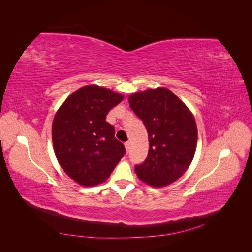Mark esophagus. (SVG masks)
I'll return each mask as SVG.
<instances>
[{
  "mask_svg": "<svg viewBox=\"0 0 252 252\" xmlns=\"http://www.w3.org/2000/svg\"><path fill=\"white\" fill-rule=\"evenodd\" d=\"M125 148H126L127 151H128L129 149H130V142H126V143H125Z\"/></svg>",
  "mask_w": 252,
  "mask_h": 252,
  "instance_id": "esophagus-1",
  "label": "esophagus"
}]
</instances>
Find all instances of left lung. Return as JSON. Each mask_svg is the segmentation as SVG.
Returning <instances> with one entry per match:
<instances>
[{"label":"left lung","instance_id":"obj_1","mask_svg":"<svg viewBox=\"0 0 252 252\" xmlns=\"http://www.w3.org/2000/svg\"><path fill=\"white\" fill-rule=\"evenodd\" d=\"M128 102L143 121L149 141L147 158L134 171L151 187L168 186L187 171L193 159L197 143L193 114L166 87L135 91Z\"/></svg>","mask_w":252,"mask_h":252}]
</instances>
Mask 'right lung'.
<instances>
[{"label": "right lung", "mask_w": 252, "mask_h": 252, "mask_svg": "<svg viewBox=\"0 0 252 252\" xmlns=\"http://www.w3.org/2000/svg\"><path fill=\"white\" fill-rule=\"evenodd\" d=\"M123 98L109 88L90 84L75 90L56 112L53 150L62 169L78 184H102L124 156V145L106 122L108 112Z\"/></svg>", "instance_id": "add662e5"}]
</instances>
